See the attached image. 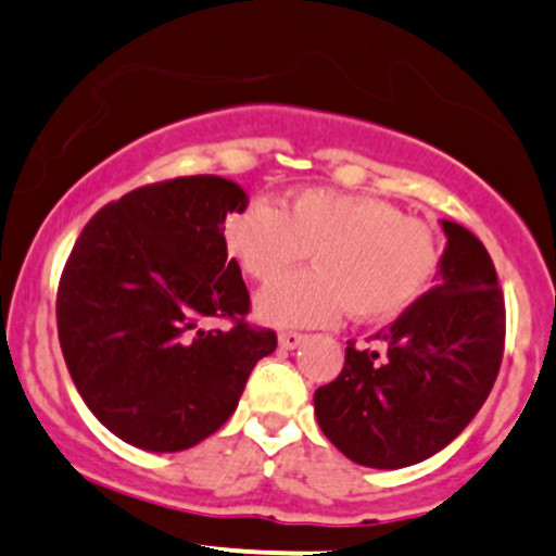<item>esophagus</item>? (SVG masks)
I'll return each mask as SVG.
<instances>
[{
    "instance_id": "obj_1",
    "label": "esophagus",
    "mask_w": 556,
    "mask_h": 556,
    "mask_svg": "<svg viewBox=\"0 0 556 556\" xmlns=\"http://www.w3.org/2000/svg\"><path fill=\"white\" fill-rule=\"evenodd\" d=\"M303 343V336L301 332H279V349H285V352H293Z\"/></svg>"
}]
</instances>
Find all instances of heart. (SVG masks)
I'll return each mask as SVG.
<instances>
[{
	"instance_id": "b5f03b06",
	"label": "heart",
	"mask_w": 556,
	"mask_h": 556,
	"mask_svg": "<svg viewBox=\"0 0 556 556\" xmlns=\"http://www.w3.org/2000/svg\"><path fill=\"white\" fill-rule=\"evenodd\" d=\"M226 248L255 282H277L312 255L314 271L295 274L255 298L268 327H330L349 308L359 323L405 312L437 271V237L378 197L298 191L288 210L255 200L224 224Z\"/></svg>"
}]
</instances>
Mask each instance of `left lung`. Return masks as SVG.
Masks as SVG:
<instances>
[{
  "mask_svg": "<svg viewBox=\"0 0 556 556\" xmlns=\"http://www.w3.org/2000/svg\"><path fill=\"white\" fill-rule=\"evenodd\" d=\"M437 285L389 330L383 354L346 346L341 376L314 391L323 434L354 464L405 469L447 447L488 400L504 356V295L488 250L442 220Z\"/></svg>",
  "mask_w": 556,
  "mask_h": 556,
  "instance_id": "left-lung-1",
  "label": "left lung"
}]
</instances>
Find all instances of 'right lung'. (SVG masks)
<instances>
[{
    "label": "right lung",
    "mask_w": 556,
    "mask_h": 556,
    "mask_svg": "<svg viewBox=\"0 0 556 556\" xmlns=\"http://www.w3.org/2000/svg\"><path fill=\"white\" fill-rule=\"evenodd\" d=\"M248 191L220 175L143 186L79 233L58 288L72 381L111 434L149 453L200 445L237 410L255 362L277 349L253 330L224 220ZM229 316L231 331L201 319Z\"/></svg>",
    "instance_id": "add662e5"
}]
</instances>
